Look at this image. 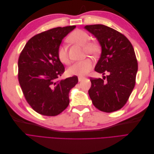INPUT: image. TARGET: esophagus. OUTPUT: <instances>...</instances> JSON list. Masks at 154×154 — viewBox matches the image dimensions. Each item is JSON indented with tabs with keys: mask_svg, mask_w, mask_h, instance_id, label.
I'll return each instance as SVG.
<instances>
[{
	"mask_svg": "<svg viewBox=\"0 0 154 154\" xmlns=\"http://www.w3.org/2000/svg\"><path fill=\"white\" fill-rule=\"evenodd\" d=\"M84 79H85V78L79 76V77H78V81H79V82H81V81H82L83 80H84Z\"/></svg>",
	"mask_w": 154,
	"mask_h": 154,
	"instance_id": "1",
	"label": "esophagus"
}]
</instances>
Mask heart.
<instances>
[{
    "label": "heart",
    "instance_id": "1",
    "mask_svg": "<svg viewBox=\"0 0 154 154\" xmlns=\"http://www.w3.org/2000/svg\"><path fill=\"white\" fill-rule=\"evenodd\" d=\"M69 41L83 47L84 52L88 54L96 55L100 51V47L95 42L90 41L91 36L87 32L82 29H76L72 31L68 37ZM57 57L60 61L67 64L69 62L66 45L60 44L57 49ZM93 62L90 58H85L76 62L70 66L67 72L70 75L84 76L91 71Z\"/></svg>",
    "mask_w": 154,
    "mask_h": 154
}]
</instances>
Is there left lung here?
Instances as JSON below:
<instances>
[{
  "label": "left lung",
  "instance_id": "obj_1",
  "mask_svg": "<svg viewBox=\"0 0 154 154\" xmlns=\"http://www.w3.org/2000/svg\"><path fill=\"white\" fill-rule=\"evenodd\" d=\"M101 46L94 70L109 75L90 78L88 94L96 108L105 112L118 110L127 103L136 84L138 64L132 44L124 35L102 24L85 26Z\"/></svg>",
  "mask_w": 154,
  "mask_h": 154
}]
</instances>
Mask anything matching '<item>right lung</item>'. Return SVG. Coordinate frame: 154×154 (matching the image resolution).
<instances>
[{"instance_id":"right-lung-1","label":"right lung","mask_w":154,"mask_h":154,"mask_svg":"<svg viewBox=\"0 0 154 154\" xmlns=\"http://www.w3.org/2000/svg\"><path fill=\"white\" fill-rule=\"evenodd\" d=\"M75 26L58 27L32 36L18 61V79L27 103L37 113L60 114L69 104L70 90L78 82L76 76L60 80L65 71L57 57L62 39Z\"/></svg>"}]
</instances>
